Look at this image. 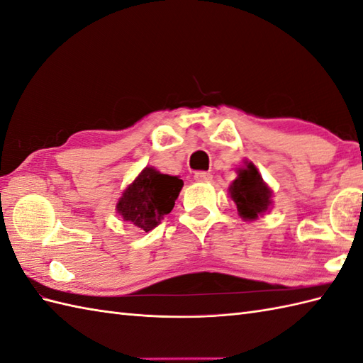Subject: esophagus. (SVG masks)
<instances>
[{
	"label": "esophagus",
	"instance_id": "esophagus-1",
	"mask_svg": "<svg viewBox=\"0 0 363 363\" xmlns=\"http://www.w3.org/2000/svg\"><path fill=\"white\" fill-rule=\"evenodd\" d=\"M195 181H198V182H210V181H212V174L207 173V172H198V173H195Z\"/></svg>",
	"mask_w": 363,
	"mask_h": 363
}]
</instances>
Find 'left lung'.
Instances as JSON below:
<instances>
[{"mask_svg": "<svg viewBox=\"0 0 363 363\" xmlns=\"http://www.w3.org/2000/svg\"><path fill=\"white\" fill-rule=\"evenodd\" d=\"M237 173L238 178L230 184L229 195L242 220L254 221L272 206V190L261 178L257 167L249 161H244V167L238 168Z\"/></svg>", "mask_w": 363, "mask_h": 363, "instance_id": "1", "label": "left lung"}]
</instances>
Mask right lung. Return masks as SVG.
Instances as JSON below:
<instances>
[{"instance_id": "obj_1", "label": "right lung", "mask_w": 363, "mask_h": 363, "mask_svg": "<svg viewBox=\"0 0 363 363\" xmlns=\"http://www.w3.org/2000/svg\"><path fill=\"white\" fill-rule=\"evenodd\" d=\"M182 185L178 176L162 174L153 167H145L123 190L116 206L117 213L143 232L153 230L173 210Z\"/></svg>"}]
</instances>
